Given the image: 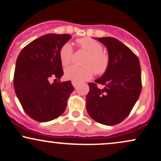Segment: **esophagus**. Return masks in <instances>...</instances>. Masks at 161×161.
<instances>
[{
    "instance_id": "1",
    "label": "esophagus",
    "mask_w": 161,
    "mask_h": 161,
    "mask_svg": "<svg viewBox=\"0 0 161 161\" xmlns=\"http://www.w3.org/2000/svg\"><path fill=\"white\" fill-rule=\"evenodd\" d=\"M78 84H79V82H75V81H72V85H73V86L75 87H76L77 86H78Z\"/></svg>"
}]
</instances>
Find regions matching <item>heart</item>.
<instances>
[{
	"label": "heart",
	"instance_id": "1",
	"mask_svg": "<svg viewBox=\"0 0 161 161\" xmlns=\"http://www.w3.org/2000/svg\"><path fill=\"white\" fill-rule=\"evenodd\" d=\"M77 45L82 51L88 53L83 64L86 66H71L64 71V75L67 79L81 82L91 79L94 71L98 75L104 74L110 65V57L107 53L103 51V46L97 41L91 38H82L76 40ZM73 56V47L71 44L66 42L60 47L59 58L64 66H67L71 63Z\"/></svg>",
	"mask_w": 161,
	"mask_h": 161
}]
</instances>
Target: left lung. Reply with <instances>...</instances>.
I'll list each match as a JSON object with an SVG mask.
<instances>
[{
	"mask_svg": "<svg viewBox=\"0 0 161 161\" xmlns=\"http://www.w3.org/2000/svg\"><path fill=\"white\" fill-rule=\"evenodd\" d=\"M108 49L110 65L95 82H89L86 110L94 120L106 125L121 123L128 116L142 91L139 60L124 44L112 37L96 38ZM97 84L105 87L100 90Z\"/></svg>",
	"mask_w": 161,
	"mask_h": 161,
	"instance_id": "left-lung-1",
	"label": "left lung"
}]
</instances>
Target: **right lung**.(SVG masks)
<instances>
[{
	"mask_svg": "<svg viewBox=\"0 0 161 161\" xmlns=\"http://www.w3.org/2000/svg\"><path fill=\"white\" fill-rule=\"evenodd\" d=\"M69 34H47L25 46L16 62L14 86L24 111L38 122H48L65 111L74 90L71 81L60 80L64 75L59 58L60 47L71 38Z\"/></svg>",
	"mask_w": 161,
	"mask_h": 161,
	"instance_id": "1",
	"label": "right lung"
}]
</instances>
